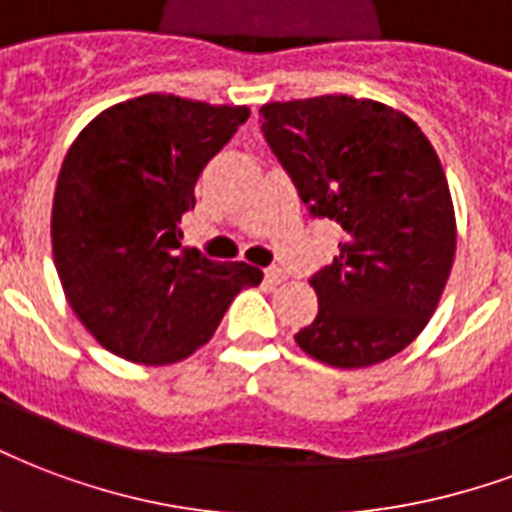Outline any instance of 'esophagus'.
I'll list each match as a JSON object with an SVG mask.
<instances>
[{
  "mask_svg": "<svg viewBox=\"0 0 512 512\" xmlns=\"http://www.w3.org/2000/svg\"><path fill=\"white\" fill-rule=\"evenodd\" d=\"M285 279H287V276H285V271H282V268H266V282H268V285H282Z\"/></svg>",
  "mask_w": 512,
  "mask_h": 512,
  "instance_id": "34e87169",
  "label": "esophagus"
}]
</instances>
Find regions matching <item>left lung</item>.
Listing matches in <instances>:
<instances>
[{
	"mask_svg": "<svg viewBox=\"0 0 512 512\" xmlns=\"http://www.w3.org/2000/svg\"><path fill=\"white\" fill-rule=\"evenodd\" d=\"M260 116L309 214L344 230L309 279L320 312L295 342L336 369L388 361L426 328L456 255L437 151L410 116L347 94L268 102Z\"/></svg>",
	"mask_w": 512,
	"mask_h": 512,
	"instance_id": "1",
	"label": "left lung"
}]
</instances>
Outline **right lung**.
<instances>
[{"label":"right lung","instance_id":"right-lung-1","mask_svg":"<svg viewBox=\"0 0 512 512\" xmlns=\"http://www.w3.org/2000/svg\"><path fill=\"white\" fill-rule=\"evenodd\" d=\"M246 119V105L143 94L102 111L67 151L51 211L54 263L78 320L113 355L184 361L230 301L263 282L260 268L181 249L198 176Z\"/></svg>","mask_w":512,"mask_h":512}]
</instances>
